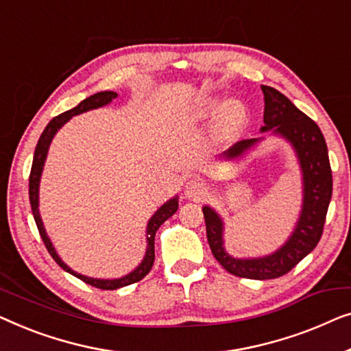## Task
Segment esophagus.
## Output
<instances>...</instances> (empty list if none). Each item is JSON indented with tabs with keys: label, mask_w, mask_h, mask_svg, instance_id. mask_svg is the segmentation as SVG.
I'll list each match as a JSON object with an SVG mask.
<instances>
[{
	"label": "esophagus",
	"mask_w": 351,
	"mask_h": 351,
	"mask_svg": "<svg viewBox=\"0 0 351 351\" xmlns=\"http://www.w3.org/2000/svg\"><path fill=\"white\" fill-rule=\"evenodd\" d=\"M206 194V186L205 182L199 180H191L184 184V195L187 199H200Z\"/></svg>",
	"instance_id": "34e87169"
}]
</instances>
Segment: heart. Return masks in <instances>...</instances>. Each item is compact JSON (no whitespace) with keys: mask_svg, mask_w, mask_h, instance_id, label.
Here are the masks:
<instances>
[{"mask_svg":"<svg viewBox=\"0 0 351 351\" xmlns=\"http://www.w3.org/2000/svg\"><path fill=\"white\" fill-rule=\"evenodd\" d=\"M187 117L192 122H204L218 117L221 128L232 130L245 121L246 110L240 101L230 100L224 95L208 93L192 101V105L187 108Z\"/></svg>","mask_w":351,"mask_h":351,"instance_id":"1","label":"heart"}]
</instances>
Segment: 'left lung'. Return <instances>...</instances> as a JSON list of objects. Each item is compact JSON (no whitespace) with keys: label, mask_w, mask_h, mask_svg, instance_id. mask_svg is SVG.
I'll use <instances>...</instances> for the list:
<instances>
[{"label":"left lung","mask_w":351,"mask_h":351,"mask_svg":"<svg viewBox=\"0 0 351 351\" xmlns=\"http://www.w3.org/2000/svg\"><path fill=\"white\" fill-rule=\"evenodd\" d=\"M264 93V125L261 132L283 138L293 147L302 176V206L288 240L274 253L258 258H234L224 246V219L213 206L204 205L211 253L227 272L251 280H270L288 274L305 256L312 253L323 234L328 206L332 195L328 146L319 127L294 103L274 87L261 86ZM265 136L248 138L232 145L221 160L239 162L258 147Z\"/></svg>","instance_id":"8db88e82"}]
</instances>
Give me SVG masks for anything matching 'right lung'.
<instances>
[{"label": "right lung", "mask_w": 351, "mask_h": 351, "mask_svg": "<svg viewBox=\"0 0 351 351\" xmlns=\"http://www.w3.org/2000/svg\"><path fill=\"white\" fill-rule=\"evenodd\" d=\"M116 97H117V93L111 92V90L93 93V95L87 97L86 100H82L77 106L73 108V110L66 111V112H62V114L53 117V119L46 125V128H44L41 136H39V141H38L36 149H34V156H33L32 173H29V204H32V211H33L34 221H36L39 235H41L44 245H46L49 254H51L53 261H56V263L60 265L63 270H66L68 274L75 275L76 278L86 281L87 285H92V286H95V288H100V289L124 288V286L136 283V281L145 278V276L149 274V270L152 269V264H154V237H156V232L162 224L165 223L167 219L170 218V216H173L176 213V210H178V195H175V197H171L170 200H167L165 204L162 205L160 208L151 216L149 221H147V226H146V253H145V258H143L141 263L138 264L136 267L132 270V272H128L124 276H119V278H93V276H87V275L75 272V270H73L70 265H66L65 263H63L62 258L57 253L56 246L52 245L51 239H49L46 227H44V223L41 219V215H39V182H41L44 164H46V159H47L49 146H51V143L53 140V136L57 135V132L60 130V128L65 125L73 116L82 114V112H87L90 110H97V108L110 105V103L114 100Z\"/></svg>", "instance_id": "right-lung-1"}]
</instances>
